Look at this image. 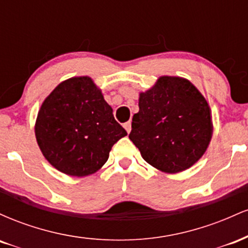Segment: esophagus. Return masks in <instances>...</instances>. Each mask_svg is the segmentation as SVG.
<instances>
[{
    "mask_svg": "<svg viewBox=\"0 0 248 248\" xmlns=\"http://www.w3.org/2000/svg\"><path fill=\"white\" fill-rule=\"evenodd\" d=\"M124 129L127 130V133L129 134L130 133V129H132V122L127 121L126 124H124Z\"/></svg>",
    "mask_w": 248,
    "mask_h": 248,
    "instance_id": "obj_1",
    "label": "esophagus"
}]
</instances>
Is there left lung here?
I'll return each mask as SVG.
<instances>
[{"label":"left lung","instance_id":"1","mask_svg":"<svg viewBox=\"0 0 248 248\" xmlns=\"http://www.w3.org/2000/svg\"><path fill=\"white\" fill-rule=\"evenodd\" d=\"M133 116L130 141L143 160L163 172L189 169L209 147L211 109L202 93L181 77H160L140 93Z\"/></svg>","mask_w":248,"mask_h":248}]
</instances>
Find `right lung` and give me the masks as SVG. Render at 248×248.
Returning a JSON list of instances; mask_svg holds the SVG:
<instances>
[{
	"instance_id": "right-lung-1",
	"label": "right lung",
	"mask_w": 248,
	"mask_h": 248,
	"mask_svg": "<svg viewBox=\"0 0 248 248\" xmlns=\"http://www.w3.org/2000/svg\"><path fill=\"white\" fill-rule=\"evenodd\" d=\"M44 157L59 171L84 177L106 163L126 130L90 77L61 82L45 99L35 124Z\"/></svg>"
}]
</instances>
